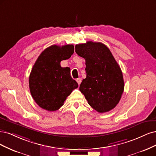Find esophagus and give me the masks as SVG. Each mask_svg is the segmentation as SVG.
Here are the masks:
<instances>
[{
  "instance_id": "1",
  "label": "esophagus",
  "mask_w": 156,
  "mask_h": 156,
  "mask_svg": "<svg viewBox=\"0 0 156 156\" xmlns=\"http://www.w3.org/2000/svg\"><path fill=\"white\" fill-rule=\"evenodd\" d=\"M76 82H77V83H78V85H80V83H81V82H82V79L80 78H77V79H76Z\"/></svg>"
}]
</instances>
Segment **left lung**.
I'll use <instances>...</instances> for the list:
<instances>
[{
  "label": "left lung",
  "instance_id": "left-lung-1",
  "mask_svg": "<svg viewBox=\"0 0 156 156\" xmlns=\"http://www.w3.org/2000/svg\"><path fill=\"white\" fill-rule=\"evenodd\" d=\"M75 52L85 60L86 78L80 91L88 104L99 113L113 109L124 91L122 73L109 49L100 42L76 44Z\"/></svg>",
  "mask_w": 156,
  "mask_h": 156
}]
</instances>
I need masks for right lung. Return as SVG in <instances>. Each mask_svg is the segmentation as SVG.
I'll return each instance as SVG.
<instances>
[{
	"label": "right lung",
	"instance_id": "1",
	"mask_svg": "<svg viewBox=\"0 0 156 156\" xmlns=\"http://www.w3.org/2000/svg\"><path fill=\"white\" fill-rule=\"evenodd\" d=\"M74 45H52L41 53L29 77L32 97L40 108L49 112L59 109L73 90L78 86L70 74L69 67L60 62L74 53Z\"/></svg>",
	"mask_w": 156,
	"mask_h": 156
}]
</instances>
